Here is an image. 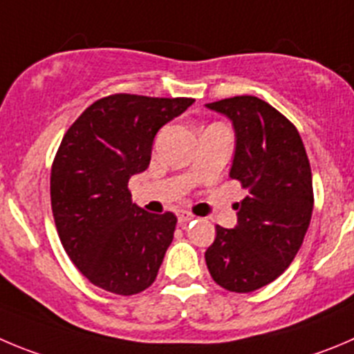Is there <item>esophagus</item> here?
<instances>
[{"label":"esophagus","mask_w":354,"mask_h":354,"mask_svg":"<svg viewBox=\"0 0 354 354\" xmlns=\"http://www.w3.org/2000/svg\"><path fill=\"white\" fill-rule=\"evenodd\" d=\"M194 220V214L188 213V211H178V222L180 223H187Z\"/></svg>","instance_id":"1"}]
</instances>
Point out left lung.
<instances>
[{"label":"left lung","instance_id":"obj_1","mask_svg":"<svg viewBox=\"0 0 354 354\" xmlns=\"http://www.w3.org/2000/svg\"><path fill=\"white\" fill-rule=\"evenodd\" d=\"M232 120L236 131L230 178L248 196L234 204L237 225H216L206 250L214 283L250 293L285 272L302 246L313 214V174L295 125L255 95L206 104Z\"/></svg>","mask_w":354,"mask_h":354}]
</instances>
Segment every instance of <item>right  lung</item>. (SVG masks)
I'll use <instances>...</instances> for the list:
<instances>
[{
    "instance_id": "add662e5",
    "label": "right lung",
    "mask_w": 354,
    "mask_h": 354,
    "mask_svg": "<svg viewBox=\"0 0 354 354\" xmlns=\"http://www.w3.org/2000/svg\"><path fill=\"white\" fill-rule=\"evenodd\" d=\"M192 102L108 95L62 138L50 173L52 213L66 253L92 285L134 295L155 281L178 220L132 204L127 185L150 164L158 129Z\"/></svg>"
}]
</instances>
